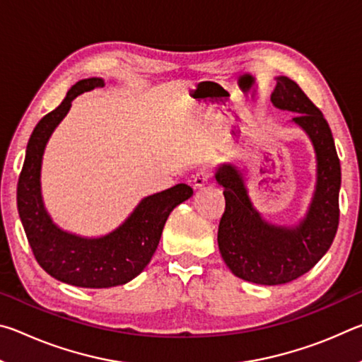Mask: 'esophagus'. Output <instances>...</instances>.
Instances as JSON below:
<instances>
[{
	"mask_svg": "<svg viewBox=\"0 0 362 362\" xmlns=\"http://www.w3.org/2000/svg\"><path fill=\"white\" fill-rule=\"evenodd\" d=\"M207 180H209V170L199 169L198 173L193 175V180H192L193 188H203L207 183Z\"/></svg>",
	"mask_w": 362,
	"mask_h": 362,
	"instance_id": "1",
	"label": "esophagus"
}]
</instances>
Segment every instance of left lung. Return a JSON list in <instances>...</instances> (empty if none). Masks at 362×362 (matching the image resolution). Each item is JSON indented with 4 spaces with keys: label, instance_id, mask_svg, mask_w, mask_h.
Segmentation results:
<instances>
[{
    "label": "left lung",
    "instance_id": "8db88e82",
    "mask_svg": "<svg viewBox=\"0 0 362 362\" xmlns=\"http://www.w3.org/2000/svg\"><path fill=\"white\" fill-rule=\"evenodd\" d=\"M272 102L279 110L297 113L292 121L315 146L316 189L305 218L296 226L265 222L250 203L241 170L222 164L216 173L225 196L217 235L220 254L235 276L263 286L291 283L310 272L329 250L340 217V159L321 110L287 76L276 78Z\"/></svg>",
    "mask_w": 362,
    "mask_h": 362
}]
</instances>
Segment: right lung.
<instances>
[{
  "instance_id": "right-lung-1",
  "label": "right lung",
  "mask_w": 362,
  "mask_h": 362,
  "mask_svg": "<svg viewBox=\"0 0 362 362\" xmlns=\"http://www.w3.org/2000/svg\"><path fill=\"white\" fill-rule=\"evenodd\" d=\"M102 86L100 78L81 79L71 86L56 110L41 118L30 136L17 183V209L36 262L52 278L88 289L126 284L142 273L155 254L169 214L193 194L192 187L179 183L146 196L124 223L100 238L71 235L52 223L41 198L42 153L51 134L69 113L71 100Z\"/></svg>"
}]
</instances>
